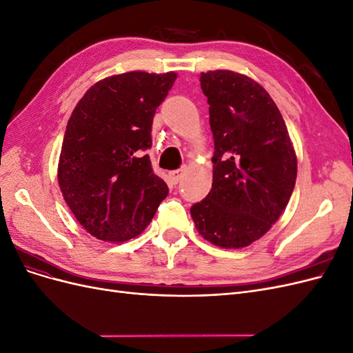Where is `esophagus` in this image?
<instances>
[{"label": "esophagus", "instance_id": "34e87169", "mask_svg": "<svg viewBox=\"0 0 353 353\" xmlns=\"http://www.w3.org/2000/svg\"><path fill=\"white\" fill-rule=\"evenodd\" d=\"M184 174H185V168L176 169V170H170V172H169V178H170V181H172L174 184H178L179 181L184 178Z\"/></svg>", "mask_w": 353, "mask_h": 353}]
</instances>
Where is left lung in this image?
<instances>
[{
    "label": "left lung",
    "instance_id": "left-lung-1",
    "mask_svg": "<svg viewBox=\"0 0 353 353\" xmlns=\"http://www.w3.org/2000/svg\"><path fill=\"white\" fill-rule=\"evenodd\" d=\"M215 141L209 194L191 206L201 237L223 249L259 240L292 197L297 159L283 116L261 85L245 74H200Z\"/></svg>",
    "mask_w": 353,
    "mask_h": 353
}]
</instances>
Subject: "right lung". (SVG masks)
Instances as JSON below:
<instances>
[{
    "label": "right lung",
    "instance_id": "obj_1",
    "mask_svg": "<svg viewBox=\"0 0 353 353\" xmlns=\"http://www.w3.org/2000/svg\"><path fill=\"white\" fill-rule=\"evenodd\" d=\"M175 72H128L94 83L73 109L59 160V185L91 236L122 243L147 228L169 188L144 152L156 109Z\"/></svg>",
    "mask_w": 353,
    "mask_h": 353
}]
</instances>
